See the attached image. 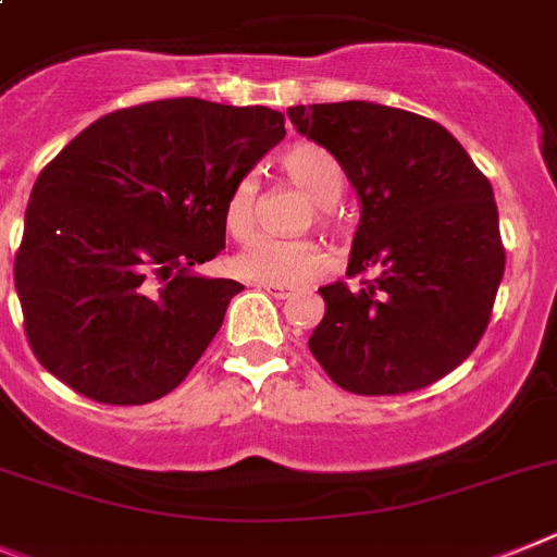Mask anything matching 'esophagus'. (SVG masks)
Listing matches in <instances>:
<instances>
[{
	"instance_id": "esophagus-1",
	"label": "esophagus",
	"mask_w": 557,
	"mask_h": 557,
	"mask_svg": "<svg viewBox=\"0 0 557 557\" xmlns=\"http://www.w3.org/2000/svg\"><path fill=\"white\" fill-rule=\"evenodd\" d=\"M258 285L263 288V292H269L272 297H277V299L294 297V288H288V285H272V283H258Z\"/></svg>"
}]
</instances>
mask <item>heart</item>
Segmentation results:
<instances>
[{"label": "heart", "mask_w": 557, "mask_h": 557, "mask_svg": "<svg viewBox=\"0 0 557 557\" xmlns=\"http://www.w3.org/2000/svg\"><path fill=\"white\" fill-rule=\"evenodd\" d=\"M283 171L294 187L306 193L313 205L322 207V219L336 205L347 187V173L331 151L319 145H297L283 157ZM255 207H258V182L244 176L226 196L224 224L232 238L246 240L255 232ZM327 258L311 240L255 238L235 258V272L255 283L302 285L325 272Z\"/></svg>", "instance_id": "obj_1"}]
</instances>
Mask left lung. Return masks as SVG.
<instances>
[{
    "instance_id": "obj_1",
    "label": "left lung",
    "mask_w": 557,
    "mask_h": 557,
    "mask_svg": "<svg viewBox=\"0 0 557 557\" xmlns=\"http://www.w3.org/2000/svg\"><path fill=\"white\" fill-rule=\"evenodd\" d=\"M359 196L347 277L319 288L313 359L347 393L404 395L434 384L480 345L505 274L493 187L440 123L393 106H292Z\"/></svg>"
}]
</instances>
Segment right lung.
<instances>
[{
    "label": "right lung",
    "instance_id": "obj_1",
    "mask_svg": "<svg viewBox=\"0 0 557 557\" xmlns=\"http://www.w3.org/2000/svg\"><path fill=\"white\" fill-rule=\"evenodd\" d=\"M285 137L265 106L198 98L111 111L36 178L13 263L36 359L75 393L151 404L187 379L244 285L224 249L238 178Z\"/></svg>",
    "mask_w": 557,
    "mask_h": 557
}]
</instances>
